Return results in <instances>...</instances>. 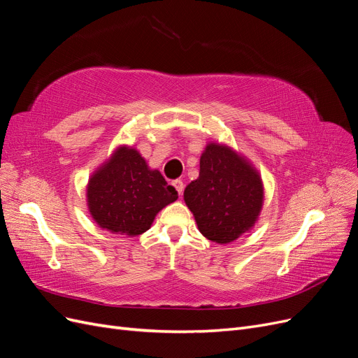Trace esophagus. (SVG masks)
<instances>
[{
  "label": "esophagus",
  "mask_w": 358,
  "mask_h": 358,
  "mask_svg": "<svg viewBox=\"0 0 358 358\" xmlns=\"http://www.w3.org/2000/svg\"><path fill=\"white\" fill-rule=\"evenodd\" d=\"M171 185L173 187H175V189L178 191V194H179V196H182V192H183V182L182 180H173L171 182Z\"/></svg>",
  "instance_id": "34e87169"
}]
</instances>
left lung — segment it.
<instances>
[{
	"label": "left lung",
	"mask_w": 358,
	"mask_h": 358,
	"mask_svg": "<svg viewBox=\"0 0 358 358\" xmlns=\"http://www.w3.org/2000/svg\"><path fill=\"white\" fill-rule=\"evenodd\" d=\"M200 233L215 243H230L258 221L264 187L258 170L227 145L208 143L200 173L183 192Z\"/></svg>",
	"instance_id": "left-lung-1"
}]
</instances>
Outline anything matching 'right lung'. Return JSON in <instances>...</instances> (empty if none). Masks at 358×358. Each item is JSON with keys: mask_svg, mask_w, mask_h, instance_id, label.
Here are the masks:
<instances>
[{"mask_svg": "<svg viewBox=\"0 0 358 358\" xmlns=\"http://www.w3.org/2000/svg\"><path fill=\"white\" fill-rule=\"evenodd\" d=\"M178 200L158 170L134 148L122 145L96 169L86 187L92 220L113 234L134 237L150 229L157 213Z\"/></svg>", "mask_w": 358, "mask_h": 358, "instance_id": "obj_1", "label": "right lung"}]
</instances>
